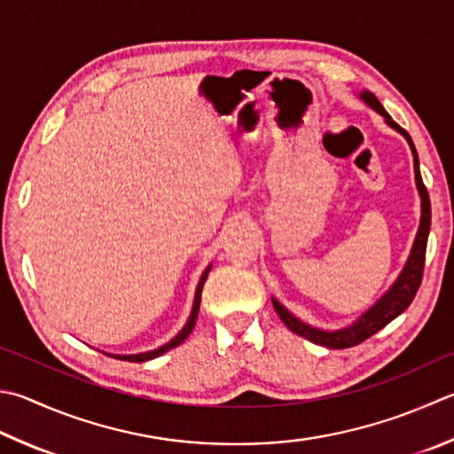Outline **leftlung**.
I'll return each instance as SVG.
<instances>
[{"label":"left lung","mask_w":454,"mask_h":454,"mask_svg":"<svg viewBox=\"0 0 454 454\" xmlns=\"http://www.w3.org/2000/svg\"><path fill=\"white\" fill-rule=\"evenodd\" d=\"M360 98L365 102L367 106H372L375 113H380L383 118H386V122L393 128V130L403 134L405 140L409 142V146H411L415 184H417L419 195H421V223H419V231H417L411 254H409L405 269L401 270L399 278L393 282V286L387 290V293L383 294L380 301L370 308V310L362 314L360 318L352 324V326L333 330V332L314 328V326H310V324H304L302 320H298L294 314H290L285 306L272 298V306H275L278 318L285 322V326L290 332H294V333H298V336L314 341V344L326 346L332 349H344V348H352V346L362 344L364 340L372 338L375 332L386 328L391 320H395L401 312L407 310L409 304L413 302L419 286H421L427 239H429V229H431V200H429V193H427V187L423 184L421 172H419V156H417V150L413 146L411 136H409L397 122L391 121V116L386 113V108L381 106V102L375 98V94H372L370 90H364V92H360Z\"/></svg>","instance_id":"obj_1"}]
</instances>
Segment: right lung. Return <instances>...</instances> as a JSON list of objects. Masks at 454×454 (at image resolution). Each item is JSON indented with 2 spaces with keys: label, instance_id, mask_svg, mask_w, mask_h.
Listing matches in <instances>:
<instances>
[{
  "label": "right lung",
  "instance_id": "add662e5",
  "mask_svg": "<svg viewBox=\"0 0 454 454\" xmlns=\"http://www.w3.org/2000/svg\"><path fill=\"white\" fill-rule=\"evenodd\" d=\"M209 270H211V264H209L207 269H205V272H203L201 278H200L198 290H195V301H193V308H192L190 320H187V324H185V326L182 328V332H179L174 340H169L168 344L160 346L158 349H152V352H144V354H132V356H121V354H108V356H110V357H116V360H124V362H148V360H153V357H158V356H161V354H166V352H169V349H172V348H176V346L182 344V341H184V340H185V338L190 336V333H192V330H193V326H195V322H198L200 304H201V290H203L205 280H207Z\"/></svg>",
  "mask_w": 454,
  "mask_h": 454
}]
</instances>
